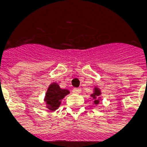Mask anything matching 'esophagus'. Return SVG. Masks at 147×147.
<instances>
[{"instance_id": "esophagus-1", "label": "esophagus", "mask_w": 147, "mask_h": 147, "mask_svg": "<svg viewBox=\"0 0 147 147\" xmlns=\"http://www.w3.org/2000/svg\"><path fill=\"white\" fill-rule=\"evenodd\" d=\"M81 90L80 88H74L73 89V93H75V94H80L81 93Z\"/></svg>"}]
</instances>
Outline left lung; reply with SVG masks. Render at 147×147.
Instances as JSON below:
<instances>
[{
    "label": "left lung",
    "mask_w": 147,
    "mask_h": 147,
    "mask_svg": "<svg viewBox=\"0 0 147 147\" xmlns=\"http://www.w3.org/2000/svg\"><path fill=\"white\" fill-rule=\"evenodd\" d=\"M100 94H101V93H100V90L98 89V88H95L94 93L91 96L94 99H95L94 103L96 105L98 104V102H99V101H98V96H100Z\"/></svg>",
    "instance_id": "obj_1"
}]
</instances>
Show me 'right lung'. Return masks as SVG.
<instances>
[{"label":"right lung","instance_id":"right-lung-1","mask_svg":"<svg viewBox=\"0 0 147 147\" xmlns=\"http://www.w3.org/2000/svg\"><path fill=\"white\" fill-rule=\"evenodd\" d=\"M69 92L67 89H62L56 83L51 84L45 95V102L47 107L50 111H54L60 106L61 100L65 96L69 94Z\"/></svg>","mask_w":147,"mask_h":147}]
</instances>
